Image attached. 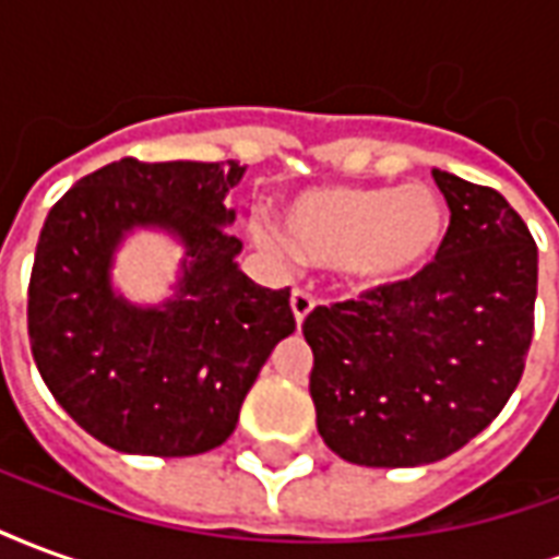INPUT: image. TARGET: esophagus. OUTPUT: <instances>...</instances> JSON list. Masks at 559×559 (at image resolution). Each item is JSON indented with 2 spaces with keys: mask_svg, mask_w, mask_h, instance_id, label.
I'll use <instances>...</instances> for the list:
<instances>
[{
  "mask_svg": "<svg viewBox=\"0 0 559 559\" xmlns=\"http://www.w3.org/2000/svg\"><path fill=\"white\" fill-rule=\"evenodd\" d=\"M290 308H293V317H296V323H302L305 317L314 311V296H311L308 290H299V287H296L290 296Z\"/></svg>",
  "mask_w": 559,
  "mask_h": 559,
  "instance_id": "1",
  "label": "esophagus"
}]
</instances>
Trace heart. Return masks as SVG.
<instances>
[{"label": "heart", "instance_id": "heart-1", "mask_svg": "<svg viewBox=\"0 0 559 559\" xmlns=\"http://www.w3.org/2000/svg\"><path fill=\"white\" fill-rule=\"evenodd\" d=\"M287 239L257 230L272 251H296L314 266H344L365 284H395L433 263L449 215L428 185H329L296 197L284 212Z\"/></svg>", "mask_w": 559, "mask_h": 559}]
</instances>
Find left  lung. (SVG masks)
<instances>
[{"mask_svg":"<svg viewBox=\"0 0 559 559\" xmlns=\"http://www.w3.org/2000/svg\"><path fill=\"white\" fill-rule=\"evenodd\" d=\"M449 203L433 263L359 299L317 305V431L362 467H416L485 431L524 374L536 305V242L500 191L431 170Z\"/></svg>","mask_w":559,"mask_h":559,"instance_id":"left-lung-1","label":"left lung"}]
</instances>
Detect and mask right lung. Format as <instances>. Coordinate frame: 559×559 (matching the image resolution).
Listing matches in <instances>:
<instances>
[{
    "instance_id": "1",
    "label": "right lung",
    "mask_w": 559,
    "mask_h": 559,
    "mask_svg": "<svg viewBox=\"0 0 559 559\" xmlns=\"http://www.w3.org/2000/svg\"><path fill=\"white\" fill-rule=\"evenodd\" d=\"M236 160L122 158L56 200L35 248L29 344L53 399L95 440L131 455L185 457L221 445L281 338L296 329L290 287H260L227 233ZM131 226L186 242L180 293L134 309L109 290V260Z\"/></svg>"
}]
</instances>
